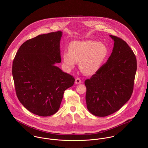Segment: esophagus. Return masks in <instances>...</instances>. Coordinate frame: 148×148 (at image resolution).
Wrapping results in <instances>:
<instances>
[{"mask_svg":"<svg viewBox=\"0 0 148 148\" xmlns=\"http://www.w3.org/2000/svg\"><path fill=\"white\" fill-rule=\"evenodd\" d=\"M75 83L76 84H79L82 83V80L80 78H77L75 80Z\"/></svg>","mask_w":148,"mask_h":148,"instance_id":"obj_1","label":"esophagus"}]
</instances>
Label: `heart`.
Masks as SVG:
<instances>
[{
    "label": "heart",
    "mask_w": 148,
    "mask_h": 148,
    "mask_svg": "<svg viewBox=\"0 0 148 148\" xmlns=\"http://www.w3.org/2000/svg\"><path fill=\"white\" fill-rule=\"evenodd\" d=\"M108 55V49L101 42L92 40L71 42L68 52H64L63 59L68 68H72L75 62H79L80 70L86 75H93L103 66Z\"/></svg>",
    "instance_id": "1"
}]
</instances>
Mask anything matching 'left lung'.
Instances as JSON below:
<instances>
[{
    "label": "left lung",
    "mask_w": 148,
    "mask_h": 148,
    "mask_svg": "<svg viewBox=\"0 0 148 148\" xmlns=\"http://www.w3.org/2000/svg\"><path fill=\"white\" fill-rule=\"evenodd\" d=\"M114 46L106 63L85 81L88 110L105 117L119 110L130 99L133 90L137 60L127 42L109 35Z\"/></svg>",
    "instance_id": "1"
}]
</instances>
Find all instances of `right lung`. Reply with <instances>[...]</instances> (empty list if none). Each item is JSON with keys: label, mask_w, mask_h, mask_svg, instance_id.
Listing matches in <instances>:
<instances>
[{"label": "right lung", "mask_w": 148, "mask_h": 148, "mask_svg": "<svg viewBox=\"0 0 148 148\" xmlns=\"http://www.w3.org/2000/svg\"><path fill=\"white\" fill-rule=\"evenodd\" d=\"M62 32L40 35L21 44L12 64V76L19 101L31 113L42 117L56 113L64 91L74 77L55 64L61 62Z\"/></svg>", "instance_id": "right-lung-1"}]
</instances>
